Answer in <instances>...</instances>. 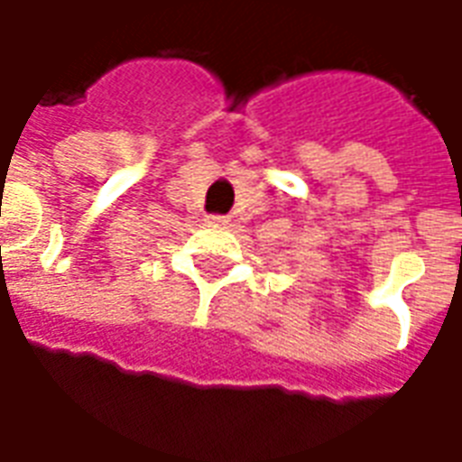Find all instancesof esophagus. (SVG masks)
I'll return each mask as SVG.
<instances>
[{
	"label": "esophagus",
	"instance_id": "esophagus-1",
	"mask_svg": "<svg viewBox=\"0 0 462 462\" xmlns=\"http://www.w3.org/2000/svg\"><path fill=\"white\" fill-rule=\"evenodd\" d=\"M208 225H212V227H227L230 220H227V217H220V215H212V217H208Z\"/></svg>",
	"mask_w": 462,
	"mask_h": 462
}]
</instances>
